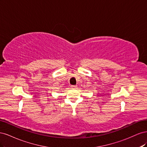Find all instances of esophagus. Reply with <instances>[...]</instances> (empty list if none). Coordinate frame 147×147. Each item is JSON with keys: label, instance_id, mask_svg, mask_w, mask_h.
Instances as JSON below:
<instances>
[{"label": "esophagus", "instance_id": "esophagus-1", "mask_svg": "<svg viewBox=\"0 0 147 147\" xmlns=\"http://www.w3.org/2000/svg\"><path fill=\"white\" fill-rule=\"evenodd\" d=\"M70 88L72 89H76L77 88V86L76 85H71Z\"/></svg>", "mask_w": 147, "mask_h": 147}]
</instances>
